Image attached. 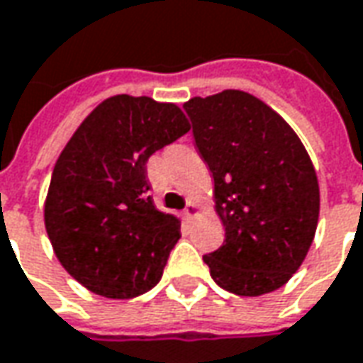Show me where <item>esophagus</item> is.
Returning a JSON list of instances; mask_svg holds the SVG:
<instances>
[{
    "label": "esophagus",
    "instance_id": "obj_1",
    "mask_svg": "<svg viewBox=\"0 0 363 363\" xmlns=\"http://www.w3.org/2000/svg\"><path fill=\"white\" fill-rule=\"evenodd\" d=\"M197 209H199V207H197L196 201H187V207H186V209H184V213H182V217H184L186 221H189V219H194V217H196V215H197Z\"/></svg>",
    "mask_w": 363,
    "mask_h": 363
}]
</instances>
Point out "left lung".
<instances>
[{"instance_id": "left-lung-1", "label": "left lung", "mask_w": 363, "mask_h": 363, "mask_svg": "<svg viewBox=\"0 0 363 363\" xmlns=\"http://www.w3.org/2000/svg\"><path fill=\"white\" fill-rule=\"evenodd\" d=\"M213 176L223 245L203 257L211 279L239 296L281 289L316 233L318 177L301 138L271 106L243 91L184 104Z\"/></svg>"}]
</instances>
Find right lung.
Wrapping results in <instances>:
<instances>
[{
	"label": "right lung",
	"instance_id": "obj_1",
	"mask_svg": "<svg viewBox=\"0 0 363 363\" xmlns=\"http://www.w3.org/2000/svg\"><path fill=\"white\" fill-rule=\"evenodd\" d=\"M189 130L172 102L116 94L72 134L52 167L45 229L57 259L94 294L134 298L154 289L179 219L148 196L146 162Z\"/></svg>",
	"mask_w": 363,
	"mask_h": 363
}]
</instances>
